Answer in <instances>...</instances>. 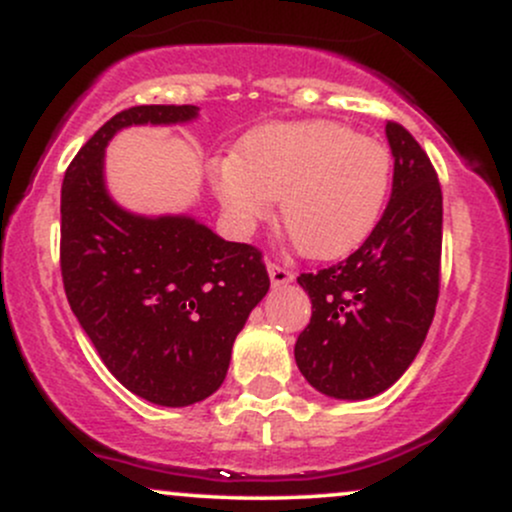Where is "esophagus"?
Returning a JSON list of instances; mask_svg holds the SVG:
<instances>
[{
    "instance_id": "obj_1",
    "label": "esophagus",
    "mask_w": 512,
    "mask_h": 512,
    "mask_svg": "<svg viewBox=\"0 0 512 512\" xmlns=\"http://www.w3.org/2000/svg\"><path fill=\"white\" fill-rule=\"evenodd\" d=\"M267 272H269V281H272V286H286L293 281V272H289L286 267H281V264L276 262H269L267 264Z\"/></svg>"
}]
</instances>
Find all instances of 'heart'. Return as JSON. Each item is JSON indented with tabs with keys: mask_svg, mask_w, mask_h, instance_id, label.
<instances>
[{
	"mask_svg": "<svg viewBox=\"0 0 512 512\" xmlns=\"http://www.w3.org/2000/svg\"><path fill=\"white\" fill-rule=\"evenodd\" d=\"M211 190L240 236L279 214L296 248L339 260L366 243L392 187V154L339 122H276L252 129L233 156L207 168Z\"/></svg>",
	"mask_w": 512,
	"mask_h": 512,
	"instance_id": "heart-1",
	"label": "heart"
}]
</instances>
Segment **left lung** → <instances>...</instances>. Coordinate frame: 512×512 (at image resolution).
<instances>
[{"label":"left lung","mask_w":512,"mask_h":512,"mask_svg":"<svg viewBox=\"0 0 512 512\" xmlns=\"http://www.w3.org/2000/svg\"><path fill=\"white\" fill-rule=\"evenodd\" d=\"M395 173L378 226L354 255L298 284L313 303L298 334L303 378L334 399L385 392L411 366L436 315L443 245V195L419 142L397 122L385 125Z\"/></svg>","instance_id":"1"}]
</instances>
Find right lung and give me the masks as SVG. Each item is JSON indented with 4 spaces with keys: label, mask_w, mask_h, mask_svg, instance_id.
<instances>
[{
    "label": "right lung",
    "mask_w": 512,
    "mask_h": 512,
    "mask_svg": "<svg viewBox=\"0 0 512 512\" xmlns=\"http://www.w3.org/2000/svg\"><path fill=\"white\" fill-rule=\"evenodd\" d=\"M197 115V105L122 110L81 146L62 182L60 267L72 313L105 368L161 407L219 390L238 332L269 291L257 248L187 214H134L105 185V146L120 129Z\"/></svg>",
    "instance_id": "1"
}]
</instances>
